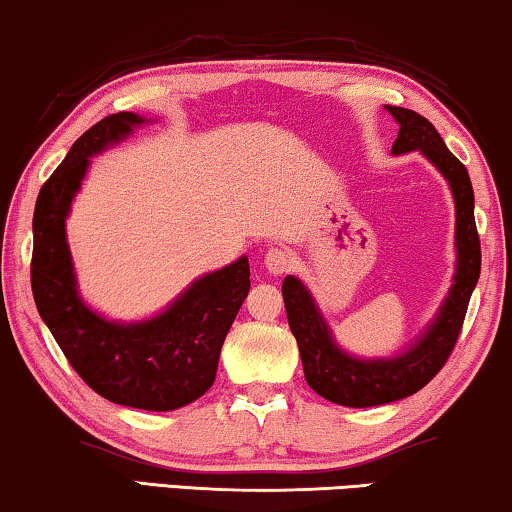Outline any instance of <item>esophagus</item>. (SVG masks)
<instances>
[{"instance_id": "34e87169", "label": "esophagus", "mask_w": 512, "mask_h": 512, "mask_svg": "<svg viewBox=\"0 0 512 512\" xmlns=\"http://www.w3.org/2000/svg\"><path fill=\"white\" fill-rule=\"evenodd\" d=\"M264 266L266 271L273 273V276H282V273H287L289 266H292V257H289V253H285V250L271 248L264 257Z\"/></svg>"}]
</instances>
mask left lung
<instances>
[{"mask_svg": "<svg viewBox=\"0 0 512 512\" xmlns=\"http://www.w3.org/2000/svg\"><path fill=\"white\" fill-rule=\"evenodd\" d=\"M400 131L391 154H421L448 181L455 202V273L444 303L414 345L386 358H361L342 349L333 338L310 289L299 278L282 280L287 322L303 361L305 381L312 391L342 407H379L409 398L444 368L451 356L464 315L480 276V241L474 220V188L467 167L448 151L430 121L414 110L386 105Z\"/></svg>", "mask_w": 512, "mask_h": 512, "instance_id": "left-lung-1", "label": "left lung"}]
</instances>
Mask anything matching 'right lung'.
Returning <instances> with one entry per match:
<instances>
[{"instance_id": "1", "label": "right lung", "mask_w": 512, "mask_h": 512, "mask_svg": "<svg viewBox=\"0 0 512 512\" xmlns=\"http://www.w3.org/2000/svg\"><path fill=\"white\" fill-rule=\"evenodd\" d=\"M149 119L117 112L80 135L34 209L32 292L38 315L73 370L114 404L172 411L195 402L216 379L220 349L250 289V264L236 262L197 278L158 315L117 322L85 303L66 239V218L91 156L126 140Z\"/></svg>"}]
</instances>
